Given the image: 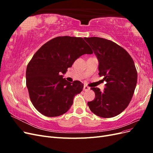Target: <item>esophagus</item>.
<instances>
[{
  "label": "esophagus",
  "mask_w": 153,
  "mask_h": 153,
  "mask_svg": "<svg viewBox=\"0 0 153 153\" xmlns=\"http://www.w3.org/2000/svg\"><path fill=\"white\" fill-rule=\"evenodd\" d=\"M84 89V91H88L90 90V87L87 86V85H84V89Z\"/></svg>",
  "instance_id": "obj_1"
}]
</instances>
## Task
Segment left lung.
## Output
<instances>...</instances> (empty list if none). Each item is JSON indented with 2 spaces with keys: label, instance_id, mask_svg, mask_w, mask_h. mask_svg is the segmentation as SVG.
Here are the masks:
<instances>
[{
  "label": "left lung",
  "instance_id": "8db88e82",
  "mask_svg": "<svg viewBox=\"0 0 153 153\" xmlns=\"http://www.w3.org/2000/svg\"><path fill=\"white\" fill-rule=\"evenodd\" d=\"M84 39L89 43L99 61V75L104 76L106 88L95 92L93 101L87 102L92 113L110 118L121 114L131 100L137 82L135 63L127 51L113 41L91 37Z\"/></svg>",
  "mask_w": 153,
  "mask_h": 153
}]
</instances>
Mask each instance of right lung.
I'll use <instances>...</instances> for the list:
<instances>
[{"label":"right lung","instance_id":"right-lung-1","mask_svg":"<svg viewBox=\"0 0 153 153\" xmlns=\"http://www.w3.org/2000/svg\"><path fill=\"white\" fill-rule=\"evenodd\" d=\"M93 53L82 38L59 36L41 47L26 69V85L35 108L47 117H57L68 112L73 99L82 92L80 81L69 82L65 73L76 59Z\"/></svg>","mask_w":153,"mask_h":153}]
</instances>
